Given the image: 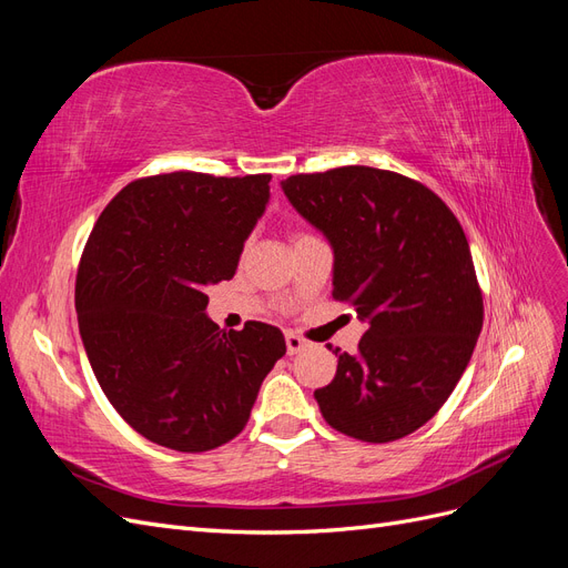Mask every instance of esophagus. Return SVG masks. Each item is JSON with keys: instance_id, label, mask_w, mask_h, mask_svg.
Instances as JSON below:
<instances>
[{"instance_id": "obj_1", "label": "esophagus", "mask_w": 568, "mask_h": 568, "mask_svg": "<svg viewBox=\"0 0 568 568\" xmlns=\"http://www.w3.org/2000/svg\"><path fill=\"white\" fill-rule=\"evenodd\" d=\"M286 338V353L288 355H296V353H301V351H305V348H311V341H305L303 336H298V334H286L284 336Z\"/></svg>"}]
</instances>
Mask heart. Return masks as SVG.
I'll return each mask as SVG.
<instances>
[{
    "instance_id": "obj_1",
    "label": "heart",
    "mask_w": 568,
    "mask_h": 568,
    "mask_svg": "<svg viewBox=\"0 0 568 568\" xmlns=\"http://www.w3.org/2000/svg\"><path fill=\"white\" fill-rule=\"evenodd\" d=\"M298 236H305V234H294V239H298Z\"/></svg>"
}]
</instances>
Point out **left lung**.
I'll list each match as a JSON object with an SVG mask.
<instances>
[{"label": "left lung", "mask_w": 568, "mask_h": 568, "mask_svg": "<svg viewBox=\"0 0 568 568\" xmlns=\"http://www.w3.org/2000/svg\"><path fill=\"white\" fill-rule=\"evenodd\" d=\"M334 246V291L367 332L315 390L324 422L365 443L417 432L450 398L484 326V294L455 213L393 170L343 165L282 182ZM332 348V346H329Z\"/></svg>", "instance_id": "8db88e82"}]
</instances>
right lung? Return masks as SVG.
<instances>
[{"mask_svg":"<svg viewBox=\"0 0 568 568\" xmlns=\"http://www.w3.org/2000/svg\"><path fill=\"white\" fill-rule=\"evenodd\" d=\"M272 175L178 170L111 199L75 277L80 336L101 390L136 434L205 453L244 432L257 390L286 353L265 322L225 332L205 286L232 280Z\"/></svg>","mask_w":568,"mask_h":568,"instance_id":"1","label":"right lung"}]
</instances>
